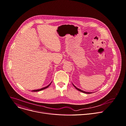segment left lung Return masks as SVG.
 <instances>
[{"label":"left lung","instance_id":"8db88e82","mask_svg":"<svg viewBox=\"0 0 126 126\" xmlns=\"http://www.w3.org/2000/svg\"><path fill=\"white\" fill-rule=\"evenodd\" d=\"M73 86L75 87V88L76 89H77L78 90H79V91H81V92H82V93H85V94H92V93H89V92H85V91H83V90H81V89H79V88H77L75 85H73Z\"/></svg>","mask_w":126,"mask_h":126}]
</instances>
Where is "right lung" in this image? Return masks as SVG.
<instances>
[{"label": "right lung", "mask_w": 126, "mask_h": 126, "mask_svg": "<svg viewBox=\"0 0 126 126\" xmlns=\"http://www.w3.org/2000/svg\"><path fill=\"white\" fill-rule=\"evenodd\" d=\"M51 84V83L49 84V85H48L47 86H46V87H44V88H41V89H37V90H32V92H37V91H41V90H43V89H46V88H47V87H48L49 86V85H50Z\"/></svg>", "instance_id": "add662e5"}]
</instances>
